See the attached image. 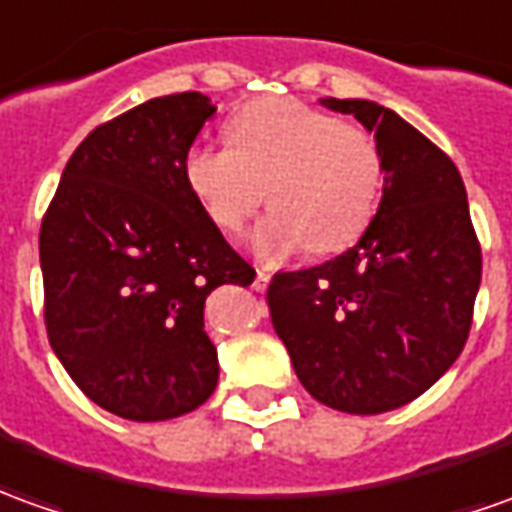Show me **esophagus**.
Masks as SVG:
<instances>
[{
	"mask_svg": "<svg viewBox=\"0 0 512 512\" xmlns=\"http://www.w3.org/2000/svg\"><path fill=\"white\" fill-rule=\"evenodd\" d=\"M267 284H270V270H267V267H256V284H253V287L259 292H264L267 290Z\"/></svg>",
	"mask_w": 512,
	"mask_h": 512,
	"instance_id": "1",
	"label": "esophagus"
}]
</instances>
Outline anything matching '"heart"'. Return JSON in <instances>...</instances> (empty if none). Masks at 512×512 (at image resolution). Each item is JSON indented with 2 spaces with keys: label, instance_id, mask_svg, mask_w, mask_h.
<instances>
[{
  "label": "heart",
  "instance_id": "obj_1",
  "mask_svg": "<svg viewBox=\"0 0 512 512\" xmlns=\"http://www.w3.org/2000/svg\"><path fill=\"white\" fill-rule=\"evenodd\" d=\"M231 147L197 144L183 158V181L220 231L239 234L262 206L253 231L264 259H287L306 245L334 253L354 245L376 217L384 158L368 130L290 97H264L228 119Z\"/></svg>",
  "mask_w": 512,
  "mask_h": 512
}]
</instances>
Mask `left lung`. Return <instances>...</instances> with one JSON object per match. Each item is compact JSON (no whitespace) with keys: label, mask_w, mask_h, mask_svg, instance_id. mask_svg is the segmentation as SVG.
I'll return each mask as SVG.
<instances>
[{"label":"left lung","mask_w":512,"mask_h":512,"mask_svg":"<svg viewBox=\"0 0 512 512\" xmlns=\"http://www.w3.org/2000/svg\"><path fill=\"white\" fill-rule=\"evenodd\" d=\"M320 105L354 114L379 142L382 200L354 248L276 273L267 303L309 396L379 415L426 393L460 357L482 253L449 155L379 102L323 97Z\"/></svg>","instance_id":"1"}]
</instances>
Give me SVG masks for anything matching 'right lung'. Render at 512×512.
<instances>
[{
  "mask_svg": "<svg viewBox=\"0 0 512 512\" xmlns=\"http://www.w3.org/2000/svg\"><path fill=\"white\" fill-rule=\"evenodd\" d=\"M214 111L183 91L91 130L41 222L49 345L94 404L128 421H169L214 393L206 298L256 278L183 181Z\"/></svg>",
  "mask_w": 512,
  "mask_h": 512,
  "instance_id": "add662e5",
  "label": "right lung"
}]
</instances>
